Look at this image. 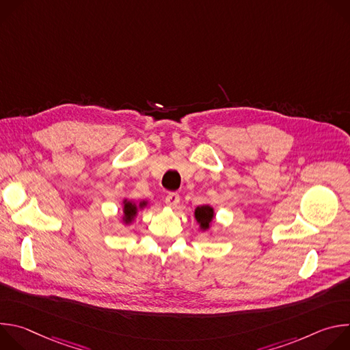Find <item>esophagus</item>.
<instances>
[{
    "mask_svg": "<svg viewBox=\"0 0 350 350\" xmlns=\"http://www.w3.org/2000/svg\"><path fill=\"white\" fill-rule=\"evenodd\" d=\"M165 202L169 206H176L180 202V195L178 192H169L165 198Z\"/></svg>",
    "mask_w": 350,
    "mask_h": 350,
    "instance_id": "esophagus-1",
    "label": "esophagus"
}]
</instances>
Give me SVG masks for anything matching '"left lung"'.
<instances>
[{
	"mask_svg": "<svg viewBox=\"0 0 350 350\" xmlns=\"http://www.w3.org/2000/svg\"><path fill=\"white\" fill-rule=\"evenodd\" d=\"M195 217L201 223L202 228H209V224L213 219V209L211 206H198L195 209Z\"/></svg>",
	"mask_w": 350,
	"mask_h": 350,
	"instance_id": "8db88e82",
	"label": "left lung"
}]
</instances>
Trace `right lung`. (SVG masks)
<instances>
[{
	"label": "right lung",
	"instance_id": "1",
	"mask_svg": "<svg viewBox=\"0 0 350 350\" xmlns=\"http://www.w3.org/2000/svg\"><path fill=\"white\" fill-rule=\"evenodd\" d=\"M141 206H142V204H141ZM135 212H137V206L134 204L124 202V221L126 223L131 221V219L135 215Z\"/></svg>",
	"mask_w": 350,
	"mask_h": 350
}]
</instances>
